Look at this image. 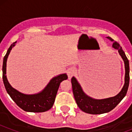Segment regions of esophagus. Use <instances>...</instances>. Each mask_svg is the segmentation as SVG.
<instances>
[{
  "label": "esophagus",
  "instance_id": "obj_1",
  "mask_svg": "<svg viewBox=\"0 0 132 132\" xmlns=\"http://www.w3.org/2000/svg\"><path fill=\"white\" fill-rule=\"evenodd\" d=\"M68 78L69 79H71L72 78V77L74 75V71H72V70H70V71H68Z\"/></svg>",
  "mask_w": 132,
  "mask_h": 132
}]
</instances>
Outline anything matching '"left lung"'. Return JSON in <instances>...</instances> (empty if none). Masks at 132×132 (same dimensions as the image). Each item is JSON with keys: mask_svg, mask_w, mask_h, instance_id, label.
Segmentation results:
<instances>
[{"mask_svg": "<svg viewBox=\"0 0 132 132\" xmlns=\"http://www.w3.org/2000/svg\"><path fill=\"white\" fill-rule=\"evenodd\" d=\"M111 41H114L110 37H107ZM112 47L118 51L125 64V83L123 88L116 96L102 100H95L90 98L84 93L80 85L73 77L71 79L72 88L74 97L78 106L82 111L88 114H101L111 111L118 104L123 98L126 96L130 82V67L129 61L120 44L114 42Z\"/></svg>", "mask_w": 132, "mask_h": 132, "instance_id": "left-lung-1", "label": "left lung"}]
</instances>
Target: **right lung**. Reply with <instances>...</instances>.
Masks as SVG:
<instances>
[{
  "instance_id": "1",
  "label": "right lung",
  "mask_w": 132,
  "mask_h": 132,
  "mask_svg": "<svg viewBox=\"0 0 132 132\" xmlns=\"http://www.w3.org/2000/svg\"><path fill=\"white\" fill-rule=\"evenodd\" d=\"M16 42H15L10 45L3 59L2 79L6 92L15 103L24 111L30 112H43L47 111L53 106L60 83L63 80L67 79V75L66 74H62L53 78L45 89L37 94L28 95L16 90L10 86L6 76L7 58L10 50L14 46Z\"/></svg>"
}]
</instances>
